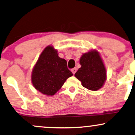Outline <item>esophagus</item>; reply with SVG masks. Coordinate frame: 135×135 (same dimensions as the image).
I'll list each match as a JSON object with an SVG mask.
<instances>
[{"mask_svg": "<svg viewBox=\"0 0 135 135\" xmlns=\"http://www.w3.org/2000/svg\"><path fill=\"white\" fill-rule=\"evenodd\" d=\"M71 71H72V72L73 73V74H75V72H77V68H74V69H72V70H71Z\"/></svg>", "mask_w": 135, "mask_h": 135, "instance_id": "esophagus-1", "label": "esophagus"}]
</instances>
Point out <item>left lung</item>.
Instances as JSON below:
<instances>
[{
  "instance_id": "left-lung-1",
  "label": "left lung",
  "mask_w": 135,
  "mask_h": 135,
  "mask_svg": "<svg viewBox=\"0 0 135 135\" xmlns=\"http://www.w3.org/2000/svg\"><path fill=\"white\" fill-rule=\"evenodd\" d=\"M81 67L75 77L82 82L83 87L96 91L103 87L106 80V70L96 50L84 53L80 59Z\"/></svg>"
}]
</instances>
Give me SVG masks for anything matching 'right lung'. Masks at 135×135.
I'll return each mask as SVG.
<instances>
[{"instance_id": "right-lung-1", "label": "right lung", "mask_w": 135, "mask_h": 135, "mask_svg": "<svg viewBox=\"0 0 135 135\" xmlns=\"http://www.w3.org/2000/svg\"><path fill=\"white\" fill-rule=\"evenodd\" d=\"M73 75L66 61L58 56L52 46H48L40 55L34 66L31 81L35 88L41 93L53 95L61 89L68 78Z\"/></svg>"}]
</instances>
